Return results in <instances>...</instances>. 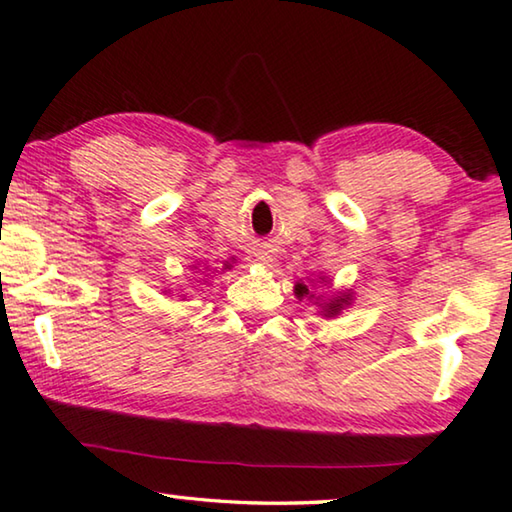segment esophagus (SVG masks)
<instances>
[{"instance_id":"1","label":"esophagus","mask_w":512,"mask_h":512,"mask_svg":"<svg viewBox=\"0 0 512 512\" xmlns=\"http://www.w3.org/2000/svg\"><path fill=\"white\" fill-rule=\"evenodd\" d=\"M255 257H257L259 264H269V262H271V253H269V250H259V253H255Z\"/></svg>"}]
</instances>
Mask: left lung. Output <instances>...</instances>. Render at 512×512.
I'll return each instance as SVG.
<instances>
[{
  "mask_svg": "<svg viewBox=\"0 0 512 512\" xmlns=\"http://www.w3.org/2000/svg\"><path fill=\"white\" fill-rule=\"evenodd\" d=\"M317 282H326V285H331V280L324 278V276H319ZM294 296L299 301L315 299V303H319V312H322V317H326V319H335L342 310L349 308V305H352V301H354L352 289H347V292H331V296H315L312 287L303 285V282H296V285H294Z\"/></svg>",
  "mask_w": 512,
  "mask_h": 512,
  "instance_id": "left-lung-1",
  "label": "left lung"
}]
</instances>
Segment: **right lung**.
<instances>
[{"instance_id": "1", "label": "right lung", "mask_w": 512, "mask_h": 512, "mask_svg": "<svg viewBox=\"0 0 512 512\" xmlns=\"http://www.w3.org/2000/svg\"><path fill=\"white\" fill-rule=\"evenodd\" d=\"M193 269H197V271H195L197 276H207V271L218 273V266H216V269H209V266H204V269H200V266H195V264H193ZM225 269H232V264H230V262H225V264H223V271H225ZM204 282H207V280H204Z\"/></svg>"}]
</instances>
